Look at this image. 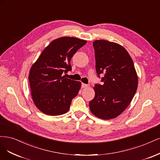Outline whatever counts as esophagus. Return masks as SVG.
<instances>
[{"label": "esophagus", "instance_id": "esophagus-1", "mask_svg": "<svg viewBox=\"0 0 160 160\" xmlns=\"http://www.w3.org/2000/svg\"><path fill=\"white\" fill-rule=\"evenodd\" d=\"M88 87V85L86 84H82V88H86Z\"/></svg>", "mask_w": 160, "mask_h": 160}]
</instances>
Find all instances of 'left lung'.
<instances>
[{"label":"left lung","instance_id":"obj_1","mask_svg":"<svg viewBox=\"0 0 160 160\" xmlns=\"http://www.w3.org/2000/svg\"><path fill=\"white\" fill-rule=\"evenodd\" d=\"M96 70L103 85L95 84L94 98L89 103L91 112L103 120L120 115L130 104L138 84L133 60L120 44L105 40L93 42Z\"/></svg>","mask_w":160,"mask_h":160}]
</instances>
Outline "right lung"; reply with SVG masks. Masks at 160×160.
Masks as SVG:
<instances>
[{"label": "right lung", "mask_w": 160, "mask_h": 160, "mask_svg": "<svg viewBox=\"0 0 160 160\" xmlns=\"http://www.w3.org/2000/svg\"><path fill=\"white\" fill-rule=\"evenodd\" d=\"M87 42L74 37L55 39L44 49L29 72L34 104L44 114H64L70 109L72 100L78 94L81 82L65 78L72 70L70 60Z\"/></svg>", "instance_id": "right-lung-1"}]
</instances>
